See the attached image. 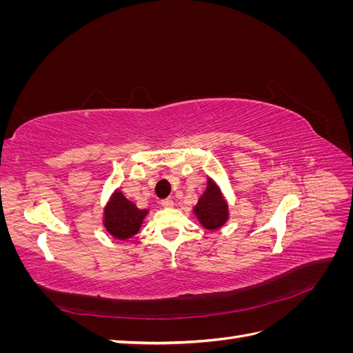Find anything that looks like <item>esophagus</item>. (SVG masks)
<instances>
[{"instance_id":"34e87169","label":"esophagus","mask_w":353,"mask_h":353,"mask_svg":"<svg viewBox=\"0 0 353 353\" xmlns=\"http://www.w3.org/2000/svg\"><path fill=\"white\" fill-rule=\"evenodd\" d=\"M162 206H163V208H172V206H174V200H172V199H165V200H162Z\"/></svg>"}]
</instances>
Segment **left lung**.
I'll return each instance as SVG.
<instances>
[{
    "label": "left lung",
    "mask_w": 353,
    "mask_h": 353,
    "mask_svg": "<svg viewBox=\"0 0 353 353\" xmlns=\"http://www.w3.org/2000/svg\"><path fill=\"white\" fill-rule=\"evenodd\" d=\"M193 213L200 225L209 231L219 230L228 221V201L223 197L219 185L212 178H208L205 193L199 197L197 205L193 208Z\"/></svg>",
    "instance_id": "obj_1"
}]
</instances>
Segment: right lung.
I'll use <instances>...</instances> for the list:
<instances>
[{
  "mask_svg": "<svg viewBox=\"0 0 353 353\" xmlns=\"http://www.w3.org/2000/svg\"><path fill=\"white\" fill-rule=\"evenodd\" d=\"M148 209H138L134 201L128 200L122 191H113L105 203L103 213V225L112 237L117 240H130L140 231Z\"/></svg>",
  "mask_w": 353,
  "mask_h": 353,
  "instance_id": "right-lung-1",
  "label": "right lung"
}]
</instances>
